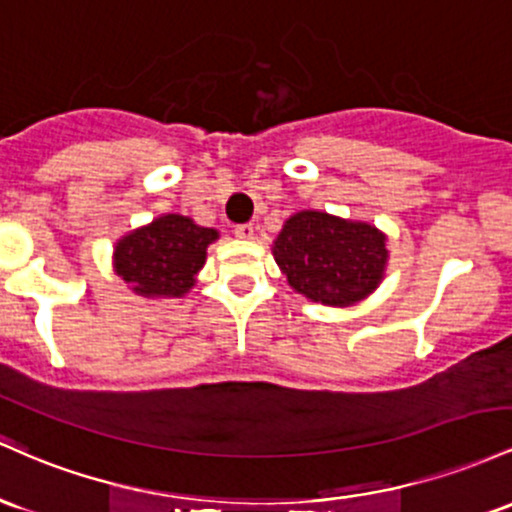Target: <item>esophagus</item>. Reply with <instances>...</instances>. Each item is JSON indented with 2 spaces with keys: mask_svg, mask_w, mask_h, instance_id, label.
Instances as JSON below:
<instances>
[{
  "mask_svg": "<svg viewBox=\"0 0 512 512\" xmlns=\"http://www.w3.org/2000/svg\"><path fill=\"white\" fill-rule=\"evenodd\" d=\"M254 225H251V222H246V225H237L234 227V237L237 239H254Z\"/></svg>",
  "mask_w": 512,
  "mask_h": 512,
  "instance_id": "esophagus-1",
  "label": "esophagus"
}]
</instances>
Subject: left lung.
<instances>
[{
    "mask_svg": "<svg viewBox=\"0 0 512 512\" xmlns=\"http://www.w3.org/2000/svg\"><path fill=\"white\" fill-rule=\"evenodd\" d=\"M273 256L287 283L312 302L350 307L382 283L387 237L367 222L302 210L285 220Z\"/></svg>",
    "mask_w": 512,
    "mask_h": 512,
    "instance_id": "1",
    "label": "left lung"
}]
</instances>
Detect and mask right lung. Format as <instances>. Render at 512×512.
<instances>
[{"mask_svg": "<svg viewBox=\"0 0 512 512\" xmlns=\"http://www.w3.org/2000/svg\"><path fill=\"white\" fill-rule=\"evenodd\" d=\"M217 237V229L195 225L191 217L162 215L118 241L113 266L135 295L183 297Z\"/></svg>", "mask_w": 512, "mask_h": 512, "instance_id": "right-lung-1", "label": "right lung"}]
</instances>
